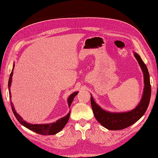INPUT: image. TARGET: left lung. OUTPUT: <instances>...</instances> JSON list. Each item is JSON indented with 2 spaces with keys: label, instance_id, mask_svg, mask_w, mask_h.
<instances>
[{
  "label": "left lung",
  "instance_id": "8db88e82",
  "mask_svg": "<svg viewBox=\"0 0 158 158\" xmlns=\"http://www.w3.org/2000/svg\"><path fill=\"white\" fill-rule=\"evenodd\" d=\"M134 55L141 68L144 76V91L140 102L135 109L127 112L111 113L99 106L91 96V105L96 119L102 126L110 130H119L130 126L141 118L148 108L151 98V84L148 69L141 58L136 53Z\"/></svg>",
  "mask_w": 158,
  "mask_h": 158
}]
</instances>
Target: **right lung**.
Here are the masks:
<instances>
[{"label":"right lung","mask_w":158,"mask_h":158,"mask_svg":"<svg viewBox=\"0 0 158 158\" xmlns=\"http://www.w3.org/2000/svg\"><path fill=\"white\" fill-rule=\"evenodd\" d=\"M14 66H15V64H13V69L12 71L10 74V77H9V83H8V88H9V98H11V92H10V88H11V81H12V76H13V69H14ZM78 94V92H75L73 93L72 94H70V96L68 98V104H69V106L70 107V105H71V103L73 102V100L75 98V96L77 95ZM11 109L13 110V113L14 114L15 117H16V119H18V122L23 125V126H25L26 127H27L28 129L31 130L33 132H35L36 133H38L39 135H54L56 134L59 132L60 131H61L64 127L66 126V124L68 122V121L69 119V117H70V112H69L68 114H67L66 116L62 117V118L58 119V121H56V122H53L52 123H46V124H32V123H29L28 122H25L24 120H23L22 118V117H20L19 114L15 111V109L13 107V105L12 102H11Z\"/></svg>","instance_id":"right-lung-1"}]
</instances>
